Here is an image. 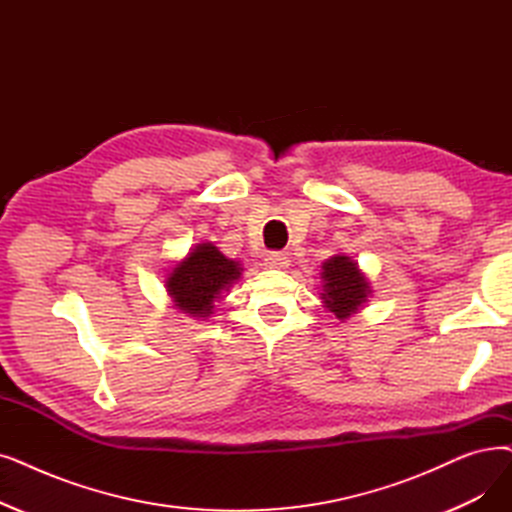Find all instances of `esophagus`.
Masks as SVG:
<instances>
[{"mask_svg":"<svg viewBox=\"0 0 512 512\" xmlns=\"http://www.w3.org/2000/svg\"><path fill=\"white\" fill-rule=\"evenodd\" d=\"M263 265H265V268H270V270H284V268H288V257L280 251H274L270 255H265Z\"/></svg>","mask_w":512,"mask_h":512,"instance_id":"esophagus-1","label":"esophagus"}]
</instances>
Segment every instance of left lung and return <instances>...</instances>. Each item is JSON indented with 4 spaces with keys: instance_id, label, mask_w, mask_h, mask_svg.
<instances>
[{
    "instance_id": "obj_1",
    "label": "left lung",
    "mask_w": 512,
    "mask_h": 512,
    "mask_svg": "<svg viewBox=\"0 0 512 512\" xmlns=\"http://www.w3.org/2000/svg\"><path fill=\"white\" fill-rule=\"evenodd\" d=\"M322 278H324V293L322 299L326 307L335 314L339 320L349 318L355 309H358L368 293L370 286L362 272L358 270L349 257L335 255L322 265Z\"/></svg>"
}]
</instances>
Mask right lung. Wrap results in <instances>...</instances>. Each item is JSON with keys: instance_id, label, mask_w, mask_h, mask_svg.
<instances>
[{"instance_id": "1", "label": "right lung", "mask_w": 512, "mask_h": 512, "mask_svg": "<svg viewBox=\"0 0 512 512\" xmlns=\"http://www.w3.org/2000/svg\"><path fill=\"white\" fill-rule=\"evenodd\" d=\"M238 278V263L226 259L213 244L203 242L175 265L167 278V291L186 314L205 318L211 314L213 299Z\"/></svg>"}]
</instances>
